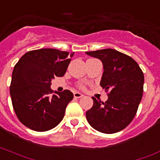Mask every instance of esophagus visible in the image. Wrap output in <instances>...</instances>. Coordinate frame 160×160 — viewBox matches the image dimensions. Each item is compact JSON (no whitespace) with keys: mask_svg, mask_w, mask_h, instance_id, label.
Returning <instances> with one entry per match:
<instances>
[{"mask_svg":"<svg viewBox=\"0 0 160 160\" xmlns=\"http://www.w3.org/2000/svg\"><path fill=\"white\" fill-rule=\"evenodd\" d=\"M74 97L77 98H79L83 97V94H82L81 92H75L73 93Z\"/></svg>","mask_w":160,"mask_h":160,"instance_id":"obj_1","label":"esophagus"}]
</instances>
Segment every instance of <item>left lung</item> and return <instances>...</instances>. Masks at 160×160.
I'll return each mask as SVG.
<instances>
[{
    "instance_id": "1",
    "label": "left lung",
    "mask_w": 160,
    "mask_h": 160,
    "mask_svg": "<svg viewBox=\"0 0 160 160\" xmlns=\"http://www.w3.org/2000/svg\"><path fill=\"white\" fill-rule=\"evenodd\" d=\"M86 54L102 62L103 72L100 85L109 92L105 102L92 98L93 105L86 112L87 120L101 133L119 132L132 122L137 112L143 96V72L133 58L114 49Z\"/></svg>"
}]
</instances>
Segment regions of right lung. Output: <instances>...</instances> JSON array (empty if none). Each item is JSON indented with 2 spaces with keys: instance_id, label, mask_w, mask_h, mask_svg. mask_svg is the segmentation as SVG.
<instances>
[{
  "instance_id": "1",
  "label": "right lung",
  "mask_w": 160,
  "mask_h": 160,
  "mask_svg": "<svg viewBox=\"0 0 160 160\" xmlns=\"http://www.w3.org/2000/svg\"><path fill=\"white\" fill-rule=\"evenodd\" d=\"M73 54L42 48L25 53L15 65L10 94L15 112L26 127L44 132L62 120L73 94L64 90L52 95L51 82L66 73Z\"/></svg>"
}]
</instances>
